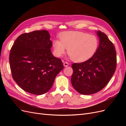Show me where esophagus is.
I'll return each instance as SVG.
<instances>
[{"mask_svg":"<svg viewBox=\"0 0 126 126\" xmlns=\"http://www.w3.org/2000/svg\"><path fill=\"white\" fill-rule=\"evenodd\" d=\"M68 65H69V63H68L67 62H63V66L64 67H67L68 66Z\"/></svg>","mask_w":126,"mask_h":126,"instance_id":"esophagus-1","label":"esophagus"}]
</instances>
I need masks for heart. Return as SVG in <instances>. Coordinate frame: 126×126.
Segmentation results:
<instances>
[{"instance_id":"heart-1","label":"heart","mask_w":126,"mask_h":126,"mask_svg":"<svg viewBox=\"0 0 126 126\" xmlns=\"http://www.w3.org/2000/svg\"><path fill=\"white\" fill-rule=\"evenodd\" d=\"M60 40L55 39L52 46L54 54L62 57L66 52L76 63H82L92 57L98 47L99 40L96 36L80 32H66L61 33Z\"/></svg>"}]
</instances>
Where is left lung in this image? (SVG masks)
Listing matches in <instances>:
<instances>
[{
    "label": "left lung",
    "mask_w": 126,
    "mask_h": 126,
    "mask_svg": "<svg viewBox=\"0 0 126 126\" xmlns=\"http://www.w3.org/2000/svg\"><path fill=\"white\" fill-rule=\"evenodd\" d=\"M99 45L90 59L74 63L71 81L72 87L82 94H91L102 90L108 84L117 65L116 51L113 44L106 34L98 31Z\"/></svg>",
    "instance_id": "1"
}]
</instances>
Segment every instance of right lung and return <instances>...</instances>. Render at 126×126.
<instances>
[{
    "instance_id": "obj_1",
    "label": "right lung",
    "mask_w": 126,
    "mask_h": 126,
    "mask_svg": "<svg viewBox=\"0 0 126 126\" xmlns=\"http://www.w3.org/2000/svg\"><path fill=\"white\" fill-rule=\"evenodd\" d=\"M50 38L46 30L25 33L17 38L11 48L9 63L13 78L29 93L40 95L48 92L63 68L61 59L52 54Z\"/></svg>"
}]
</instances>
